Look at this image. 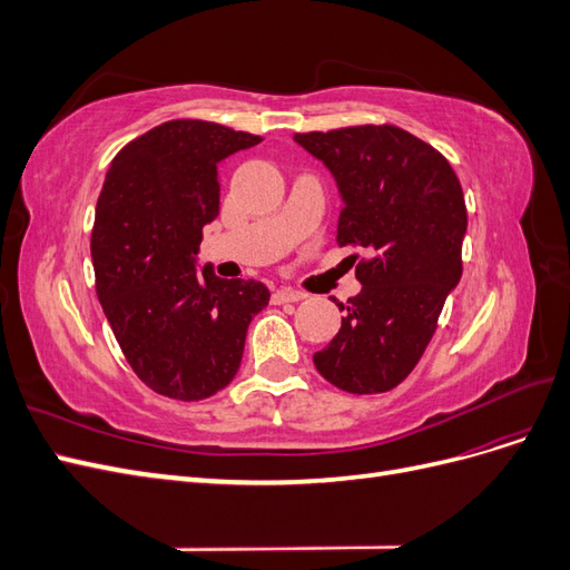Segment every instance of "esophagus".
Instances as JSON below:
<instances>
[{
    "label": "esophagus",
    "instance_id": "obj_1",
    "mask_svg": "<svg viewBox=\"0 0 570 570\" xmlns=\"http://www.w3.org/2000/svg\"><path fill=\"white\" fill-rule=\"evenodd\" d=\"M299 299H304V295L292 287H281L273 292V304H289V302H299Z\"/></svg>",
    "mask_w": 570,
    "mask_h": 570
}]
</instances>
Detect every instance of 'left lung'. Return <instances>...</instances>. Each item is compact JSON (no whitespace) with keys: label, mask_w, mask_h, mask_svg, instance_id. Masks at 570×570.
<instances>
[{"label":"left lung","mask_w":570,"mask_h":570,"mask_svg":"<svg viewBox=\"0 0 570 570\" xmlns=\"http://www.w3.org/2000/svg\"><path fill=\"white\" fill-rule=\"evenodd\" d=\"M295 142L335 178L337 245L373 254L356 264L358 295L335 299L342 325L314 354L316 371L344 392H387L419 364L461 281V183L438 149L394 126L304 132Z\"/></svg>","instance_id":"obj_1"}]
</instances>
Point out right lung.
<instances>
[{
	"label": "right lung",
	"instance_id": "1",
	"mask_svg": "<svg viewBox=\"0 0 570 570\" xmlns=\"http://www.w3.org/2000/svg\"><path fill=\"white\" fill-rule=\"evenodd\" d=\"M258 135L168 120L120 149L97 199V297L137 377L170 400L199 402L233 383L249 321L268 306L258 281L199 266L202 228L218 216V164Z\"/></svg>",
	"mask_w": 570,
	"mask_h": 570
}]
</instances>
